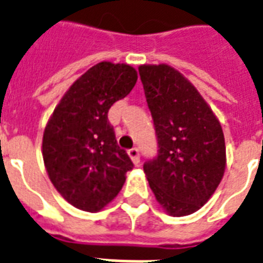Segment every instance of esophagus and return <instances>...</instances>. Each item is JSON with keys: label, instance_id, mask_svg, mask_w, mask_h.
I'll use <instances>...</instances> for the list:
<instances>
[{"label": "esophagus", "instance_id": "esophagus-1", "mask_svg": "<svg viewBox=\"0 0 263 263\" xmlns=\"http://www.w3.org/2000/svg\"><path fill=\"white\" fill-rule=\"evenodd\" d=\"M127 154H129L132 162L137 166V164L140 163V152H138L137 148H132V149L127 151Z\"/></svg>", "mask_w": 263, "mask_h": 263}]
</instances>
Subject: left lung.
Here are the masks:
<instances>
[{
  "label": "left lung",
  "instance_id": "8db88e82",
  "mask_svg": "<svg viewBox=\"0 0 263 263\" xmlns=\"http://www.w3.org/2000/svg\"><path fill=\"white\" fill-rule=\"evenodd\" d=\"M158 137L144 163L156 200L168 215L193 214L218 188L227 166L221 123L197 89L167 64L138 67Z\"/></svg>",
  "mask_w": 263,
  "mask_h": 263
}]
</instances>
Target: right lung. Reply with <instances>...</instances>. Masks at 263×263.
<instances>
[{
    "instance_id": "obj_1",
    "label": "right lung",
    "mask_w": 263,
    "mask_h": 263,
    "mask_svg": "<svg viewBox=\"0 0 263 263\" xmlns=\"http://www.w3.org/2000/svg\"><path fill=\"white\" fill-rule=\"evenodd\" d=\"M137 71L101 62L79 77L46 123L42 156L48 176L70 204L96 213L117 197L133 162L118 145L108 111L129 95Z\"/></svg>"
}]
</instances>
